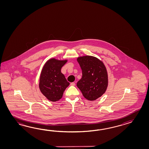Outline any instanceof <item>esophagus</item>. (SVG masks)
<instances>
[{
	"mask_svg": "<svg viewBox=\"0 0 149 149\" xmlns=\"http://www.w3.org/2000/svg\"><path fill=\"white\" fill-rule=\"evenodd\" d=\"M70 85L74 86H75V83H74V82H71V83L70 84Z\"/></svg>",
	"mask_w": 149,
	"mask_h": 149,
	"instance_id": "34e87169",
	"label": "esophagus"
}]
</instances>
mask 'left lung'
<instances>
[{"instance_id":"1","label":"left lung","mask_w":149,"mask_h":149,"mask_svg":"<svg viewBox=\"0 0 149 149\" xmlns=\"http://www.w3.org/2000/svg\"><path fill=\"white\" fill-rule=\"evenodd\" d=\"M77 60L82 70V78L77 86L85 98L95 101L104 94L108 86V74L103 61L97 57L86 55Z\"/></svg>"}]
</instances>
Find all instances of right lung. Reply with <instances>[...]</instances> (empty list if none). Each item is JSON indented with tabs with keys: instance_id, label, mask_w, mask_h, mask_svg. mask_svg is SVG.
I'll list each match as a JSON object with an SVG mask.
<instances>
[{
	"instance_id": "1",
	"label": "right lung",
	"mask_w": 149,
	"mask_h": 149,
	"mask_svg": "<svg viewBox=\"0 0 149 149\" xmlns=\"http://www.w3.org/2000/svg\"><path fill=\"white\" fill-rule=\"evenodd\" d=\"M67 62L68 60L52 58L46 61L42 68L39 87L41 93L50 101L60 100L70 85L61 71Z\"/></svg>"
}]
</instances>
